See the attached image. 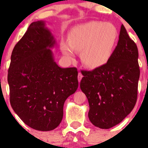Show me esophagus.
Segmentation results:
<instances>
[{
  "label": "esophagus",
  "instance_id": "esophagus-1",
  "mask_svg": "<svg viewBox=\"0 0 148 148\" xmlns=\"http://www.w3.org/2000/svg\"><path fill=\"white\" fill-rule=\"evenodd\" d=\"M82 77H83V75L81 74V73H79L78 74V81H79V82L81 81V79H82Z\"/></svg>",
  "mask_w": 148,
  "mask_h": 148
}]
</instances>
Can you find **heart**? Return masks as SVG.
<instances>
[{
  "label": "heart",
  "mask_w": 148,
  "mask_h": 148,
  "mask_svg": "<svg viewBox=\"0 0 148 148\" xmlns=\"http://www.w3.org/2000/svg\"><path fill=\"white\" fill-rule=\"evenodd\" d=\"M118 30L111 23L90 21L74 27L69 34V40H62L60 48L69 59L76 51H81V61L86 67L95 69L109 61L118 40Z\"/></svg>",
  "instance_id": "b5f03b06"
}]
</instances>
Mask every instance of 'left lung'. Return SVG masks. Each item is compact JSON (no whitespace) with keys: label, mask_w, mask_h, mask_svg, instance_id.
I'll use <instances>...</instances> for the list:
<instances>
[{"label":"left lung","mask_w":148,"mask_h":148,"mask_svg":"<svg viewBox=\"0 0 148 148\" xmlns=\"http://www.w3.org/2000/svg\"><path fill=\"white\" fill-rule=\"evenodd\" d=\"M138 58L137 46L122 25L118 45L109 61L82 73L80 88L87 97L88 118L95 127L111 128L133 110L140 76Z\"/></svg>","instance_id":"obj_1"}]
</instances>
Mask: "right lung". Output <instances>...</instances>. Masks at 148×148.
Returning <instances> with one entry per match:
<instances>
[{
  "mask_svg": "<svg viewBox=\"0 0 148 148\" xmlns=\"http://www.w3.org/2000/svg\"><path fill=\"white\" fill-rule=\"evenodd\" d=\"M56 44L45 21L33 22L15 45L8 69L13 110L25 125L43 132L60 125L64 101L79 86L77 69L61 68L54 60Z\"/></svg>",
  "mask_w": 148,
  "mask_h": 148,
  "instance_id": "1",
  "label": "right lung"
}]
</instances>
